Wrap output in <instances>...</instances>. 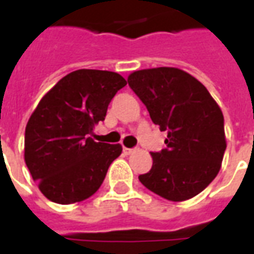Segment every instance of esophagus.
<instances>
[{"instance_id": "esophagus-1", "label": "esophagus", "mask_w": 254, "mask_h": 254, "mask_svg": "<svg viewBox=\"0 0 254 254\" xmlns=\"http://www.w3.org/2000/svg\"><path fill=\"white\" fill-rule=\"evenodd\" d=\"M122 151H124V154L125 155H129L133 151V148H127V147H124V148H122Z\"/></svg>"}]
</instances>
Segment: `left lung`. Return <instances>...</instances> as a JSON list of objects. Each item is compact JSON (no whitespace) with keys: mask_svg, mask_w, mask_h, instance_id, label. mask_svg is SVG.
I'll return each instance as SVG.
<instances>
[{"mask_svg":"<svg viewBox=\"0 0 254 254\" xmlns=\"http://www.w3.org/2000/svg\"><path fill=\"white\" fill-rule=\"evenodd\" d=\"M127 83L152 122L167 132L166 148L151 152L152 167L138 180L171 201L194 197L222 166L226 137L220 107L197 78L177 67L137 70Z\"/></svg>","mask_w":254,"mask_h":254,"instance_id":"obj_1","label":"left lung"}]
</instances>
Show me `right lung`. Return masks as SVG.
I'll list each match as a JSON object with an SVG mask.
<instances>
[{
	"label": "right lung",
	"mask_w": 254,
	"mask_h": 254,
	"mask_svg": "<svg viewBox=\"0 0 254 254\" xmlns=\"http://www.w3.org/2000/svg\"><path fill=\"white\" fill-rule=\"evenodd\" d=\"M125 85L127 80L116 72L80 69L41 99L25 127L24 159L50 201H83L100 188L122 147L96 143L89 136Z\"/></svg>",
	"instance_id": "add662e5"
}]
</instances>
